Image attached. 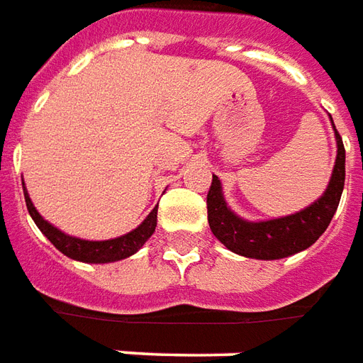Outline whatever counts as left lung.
Returning a JSON list of instances; mask_svg holds the SVG:
<instances>
[{
  "mask_svg": "<svg viewBox=\"0 0 363 363\" xmlns=\"http://www.w3.org/2000/svg\"><path fill=\"white\" fill-rule=\"evenodd\" d=\"M336 135V162L326 191L295 215L272 220H244L227 207L223 197L220 179L213 176L207 194V218L211 233L228 250L256 259H279L309 248L330 225L340 203L344 177H346V150L338 130Z\"/></svg>",
  "mask_w": 363,
  "mask_h": 363,
  "instance_id": "obj_1",
  "label": "left lung"
}]
</instances>
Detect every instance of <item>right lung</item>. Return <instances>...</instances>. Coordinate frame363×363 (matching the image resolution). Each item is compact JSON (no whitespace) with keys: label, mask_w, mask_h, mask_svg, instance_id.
<instances>
[{"label":"right lung","mask_w":363,"mask_h":363,"mask_svg":"<svg viewBox=\"0 0 363 363\" xmlns=\"http://www.w3.org/2000/svg\"><path fill=\"white\" fill-rule=\"evenodd\" d=\"M25 186V184H23ZM25 194V203L29 215L35 220V225L40 228V233L50 240V242L62 252L64 256H68L72 259L78 262H87V264H109V262H117V259H125L128 256H133L135 252L143 248V244L152 236L154 228H156V215L158 209L150 211V215L127 235L119 236V238H111V240H82L76 236L64 235L62 230H58L52 227L48 220L38 215V211L35 209V205L30 201L27 189H23Z\"/></svg>","instance_id":"1"}]
</instances>
